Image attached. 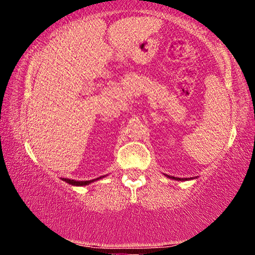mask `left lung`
I'll list each match as a JSON object with an SVG mask.
<instances>
[{
    "instance_id": "8db88e82",
    "label": "left lung",
    "mask_w": 255,
    "mask_h": 255,
    "mask_svg": "<svg viewBox=\"0 0 255 255\" xmlns=\"http://www.w3.org/2000/svg\"><path fill=\"white\" fill-rule=\"evenodd\" d=\"M167 178H171V179H174V180H180V181H185V180H189V179H185V178H174V177H170V175H166ZM193 179V178H190Z\"/></svg>"
}]
</instances>
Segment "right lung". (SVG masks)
<instances>
[{
	"instance_id": "obj_1",
	"label": "right lung",
	"mask_w": 255,
	"mask_h": 255,
	"mask_svg": "<svg viewBox=\"0 0 255 255\" xmlns=\"http://www.w3.org/2000/svg\"><path fill=\"white\" fill-rule=\"evenodd\" d=\"M104 177H105V175H103V177H100V178L93 179V180H88V181H76V180H72V179H67V178H61V179L67 183H69V185H72V186H87V185H90L91 182H95V181H97V180H99V179L104 178Z\"/></svg>"
}]
</instances>
